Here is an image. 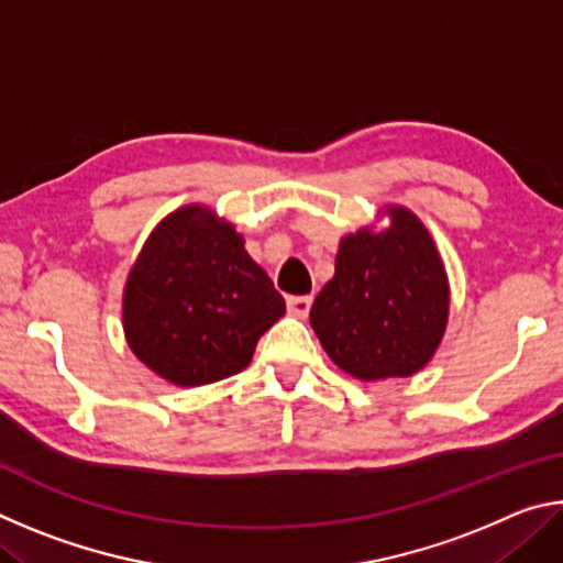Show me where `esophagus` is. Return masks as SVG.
Segmentation results:
<instances>
[{"instance_id": "obj_1", "label": "esophagus", "mask_w": 563, "mask_h": 563, "mask_svg": "<svg viewBox=\"0 0 563 563\" xmlns=\"http://www.w3.org/2000/svg\"><path fill=\"white\" fill-rule=\"evenodd\" d=\"M310 305H312L310 295H292V298H288V312L295 318H308Z\"/></svg>"}]
</instances>
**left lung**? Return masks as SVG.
Listing matches in <instances>:
<instances>
[{
  "mask_svg": "<svg viewBox=\"0 0 563 563\" xmlns=\"http://www.w3.org/2000/svg\"><path fill=\"white\" fill-rule=\"evenodd\" d=\"M385 231L342 238L335 275L310 308V325L338 367L360 379L407 377L444 335L450 288L430 233L405 208Z\"/></svg>",
  "mask_w": 563,
  "mask_h": 563,
  "instance_id": "1",
  "label": "left lung"
}]
</instances>
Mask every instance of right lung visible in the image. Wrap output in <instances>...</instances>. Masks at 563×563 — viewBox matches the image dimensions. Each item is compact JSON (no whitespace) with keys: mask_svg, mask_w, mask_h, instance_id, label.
<instances>
[{"mask_svg":"<svg viewBox=\"0 0 563 563\" xmlns=\"http://www.w3.org/2000/svg\"><path fill=\"white\" fill-rule=\"evenodd\" d=\"M283 312V295L243 238L198 206L170 213L151 233L123 290L131 350L180 387L241 373Z\"/></svg>","mask_w":563,"mask_h":563,"instance_id":"right-lung-1","label":"right lung"}]
</instances>
